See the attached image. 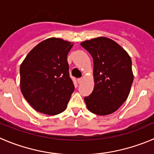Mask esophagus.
<instances>
[{
	"label": "esophagus",
	"instance_id": "34e87169",
	"mask_svg": "<svg viewBox=\"0 0 154 154\" xmlns=\"http://www.w3.org/2000/svg\"><path fill=\"white\" fill-rule=\"evenodd\" d=\"M82 81H83V78H79L78 79H77V82H78L79 84H81L82 82Z\"/></svg>",
	"mask_w": 154,
	"mask_h": 154
}]
</instances>
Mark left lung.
Segmentation results:
<instances>
[{
  "mask_svg": "<svg viewBox=\"0 0 154 154\" xmlns=\"http://www.w3.org/2000/svg\"><path fill=\"white\" fill-rule=\"evenodd\" d=\"M93 58L95 86L84 98L88 109L96 115H109L127 99L133 81L132 61L120 45L107 38L82 42Z\"/></svg>",
  "mask_w": 154,
  "mask_h": 154,
  "instance_id": "8db88e82",
  "label": "left lung"
}]
</instances>
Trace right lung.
Masks as SVG:
<instances>
[{
	"mask_svg": "<svg viewBox=\"0 0 154 154\" xmlns=\"http://www.w3.org/2000/svg\"><path fill=\"white\" fill-rule=\"evenodd\" d=\"M73 45L51 38L35 46L20 67L21 90L36 111L56 115L67 107L75 86L67 55Z\"/></svg>",
	"mask_w": 154,
	"mask_h": 154,
	"instance_id": "add662e5",
	"label": "right lung"
}]
</instances>
